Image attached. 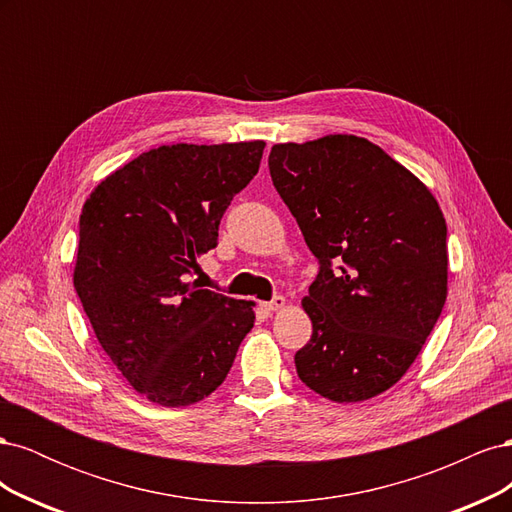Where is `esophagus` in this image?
I'll return each mask as SVG.
<instances>
[{
  "label": "esophagus",
  "instance_id": "obj_1",
  "mask_svg": "<svg viewBox=\"0 0 512 512\" xmlns=\"http://www.w3.org/2000/svg\"><path fill=\"white\" fill-rule=\"evenodd\" d=\"M260 305L265 307L267 312H277V309H282L286 305V299L282 297V294H275L271 301H265V303H260Z\"/></svg>",
  "mask_w": 512,
  "mask_h": 512
}]
</instances>
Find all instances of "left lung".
<instances>
[{"mask_svg": "<svg viewBox=\"0 0 512 512\" xmlns=\"http://www.w3.org/2000/svg\"><path fill=\"white\" fill-rule=\"evenodd\" d=\"M269 173L318 260L303 299L312 339L294 354L305 386L337 404L406 374L446 301V222L408 168L367 138L273 145Z\"/></svg>", "mask_w": 512, "mask_h": 512, "instance_id": "8db88e82", "label": "left lung"}]
</instances>
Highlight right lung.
Segmentation results:
<instances>
[{"label": "right lung", "instance_id": "right-lung-1", "mask_svg": "<svg viewBox=\"0 0 512 512\" xmlns=\"http://www.w3.org/2000/svg\"><path fill=\"white\" fill-rule=\"evenodd\" d=\"M265 143L162 145L108 175L79 222L74 288L108 359L153 404L181 408L226 380L252 301L188 284Z\"/></svg>", "mask_w": 512, "mask_h": 512}]
</instances>
